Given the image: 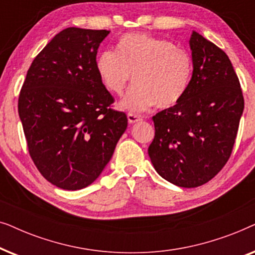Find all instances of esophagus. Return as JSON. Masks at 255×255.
Wrapping results in <instances>:
<instances>
[{
  "label": "esophagus",
  "instance_id": "34e87169",
  "mask_svg": "<svg viewBox=\"0 0 255 255\" xmlns=\"http://www.w3.org/2000/svg\"><path fill=\"white\" fill-rule=\"evenodd\" d=\"M128 123L133 124V123H137V122L141 121V117L138 116V115H134V114H128Z\"/></svg>",
  "mask_w": 255,
  "mask_h": 255
}]
</instances>
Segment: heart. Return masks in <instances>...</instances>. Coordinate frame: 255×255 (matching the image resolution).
Segmentation results:
<instances>
[{
  "instance_id": "heart-1",
  "label": "heart",
  "mask_w": 255,
  "mask_h": 255,
  "mask_svg": "<svg viewBox=\"0 0 255 255\" xmlns=\"http://www.w3.org/2000/svg\"><path fill=\"white\" fill-rule=\"evenodd\" d=\"M116 53L102 52L96 61L101 81L115 95H122L133 74L135 85L121 102L123 109L146 110L153 106L169 108L186 95L193 60L172 41L146 33L125 34Z\"/></svg>"
}]
</instances>
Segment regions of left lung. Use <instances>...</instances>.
I'll list each match as a JSON object with an SVG mask.
<instances>
[{"mask_svg":"<svg viewBox=\"0 0 255 255\" xmlns=\"http://www.w3.org/2000/svg\"><path fill=\"white\" fill-rule=\"evenodd\" d=\"M193 75L183 99L152 117L155 134L148 155L158 174L183 188L207 183L228 162L244 97L230 59L193 31Z\"/></svg>","mask_w":255,"mask_h":255,"instance_id":"8db88e82","label":"left lung"}]
</instances>
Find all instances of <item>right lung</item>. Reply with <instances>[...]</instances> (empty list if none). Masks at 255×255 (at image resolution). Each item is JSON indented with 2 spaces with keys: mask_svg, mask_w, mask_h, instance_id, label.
Returning <instances> with one entry per match:
<instances>
[{
  "mask_svg": "<svg viewBox=\"0 0 255 255\" xmlns=\"http://www.w3.org/2000/svg\"><path fill=\"white\" fill-rule=\"evenodd\" d=\"M109 32L60 31L34 58L20 89L18 114L31 159L61 189L92 184L128 128L127 115L110 108L114 97L96 68Z\"/></svg>",
  "mask_w": 255,
  "mask_h": 255,
  "instance_id": "1",
  "label": "right lung"
}]
</instances>
